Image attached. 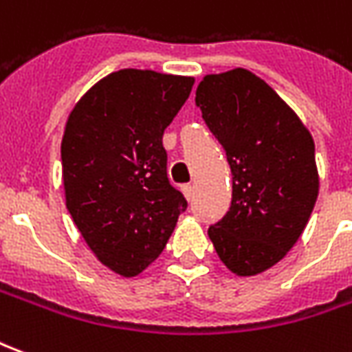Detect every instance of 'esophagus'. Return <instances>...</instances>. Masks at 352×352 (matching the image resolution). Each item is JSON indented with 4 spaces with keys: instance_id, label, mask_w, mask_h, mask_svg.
Masks as SVG:
<instances>
[{
    "instance_id": "esophagus-1",
    "label": "esophagus",
    "mask_w": 352,
    "mask_h": 352,
    "mask_svg": "<svg viewBox=\"0 0 352 352\" xmlns=\"http://www.w3.org/2000/svg\"><path fill=\"white\" fill-rule=\"evenodd\" d=\"M183 194L186 196V199H192V194H194V186H192V184H184Z\"/></svg>"
}]
</instances>
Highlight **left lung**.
Here are the masks:
<instances>
[{
	"instance_id": "left-lung-1",
	"label": "left lung",
	"mask_w": 352,
	"mask_h": 352,
	"mask_svg": "<svg viewBox=\"0 0 352 352\" xmlns=\"http://www.w3.org/2000/svg\"><path fill=\"white\" fill-rule=\"evenodd\" d=\"M196 105L232 169L230 211L207 234L230 272L258 275L307 226L318 196L315 143L277 92L241 67L206 75Z\"/></svg>"
}]
</instances>
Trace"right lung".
Returning a JSON list of instances; mask_svg holds the SVG:
<instances>
[{"label": "right lung", "mask_w": 352, "mask_h": 352, "mask_svg": "<svg viewBox=\"0 0 352 352\" xmlns=\"http://www.w3.org/2000/svg\"><path fill=\"white\" fill-rule=\"evenodd\" d=\"M192 85V77L120 69L98 80L65 124V206L96 258L122 277L160 256L188 206L169 184L162 135Z\"/></svg>", "instance_id": "1"}]
</instances>
